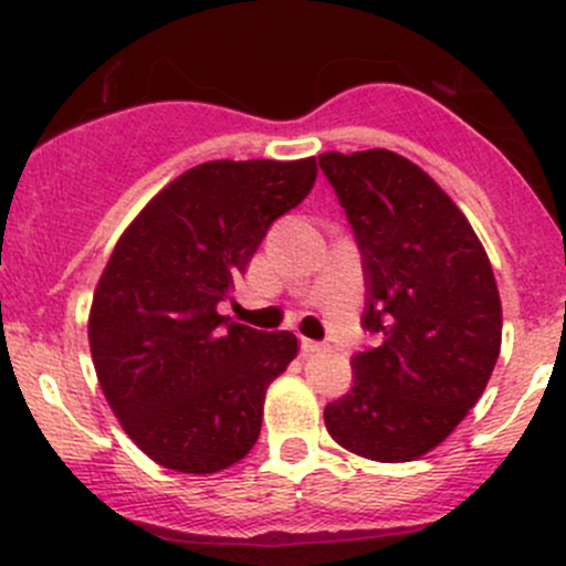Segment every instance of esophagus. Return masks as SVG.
I'll use <instances>...</instances> for the list:
<instances>
[{
	"instance_id": "esophagus-1",
	"label": "esophagus",
	"mask_w": 566,
	"mask_h": 566,
	"mask_svg": "<svg viewBox=\"0 0 566 566\" xmlns=\"http://www.w3.org/2000/svg\"><path fill=\"white\" fill-rule=\"evenodd\" d=\"M301 350H304L306 356H315V353L325 350V345H323V342H315V339H306V336H301Z\"/></svg>"
}]
</instances>
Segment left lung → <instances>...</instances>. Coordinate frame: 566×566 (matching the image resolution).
<instances>
[{
    "instance_id": "obj_1",
    "label": "left lung",
    "mask_w": 566,
    "mask_h": 566,
    "mask_svg": "<svg viewBox=\"0 0 566 566\" xmlns=\"http://www.w3.org/2000/svg\"><path fill=\"white\" fill-rule=\"evenodd\" d=\"M356 232L367 279L361 325L380 336L353 358V389L325 405L347 452L410 462L447 441L501 353V298L488 251L421 167L375 147L317 156Z\"/></svg>"
}]
</instances>
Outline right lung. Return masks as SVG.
Here are the masks:
<instances>
[{"mask_svg": "<svg viewBox=\"0 0 566 566\" xmlns=\"http://www.w3.org/2000/svg\"><path fill=\"white\" fill-rule=\"evenodd\" d=\"M315 177V158L199 164L119 235L90 306V353L125 436L158 465L205 476L260 438L265 391L298 339L227 323L216 306Z\"/></svg>", "mask_w": 566, "mask_h": 566, "instance_id": "right-lung-1", "label": "right lung"}]
</instances>
